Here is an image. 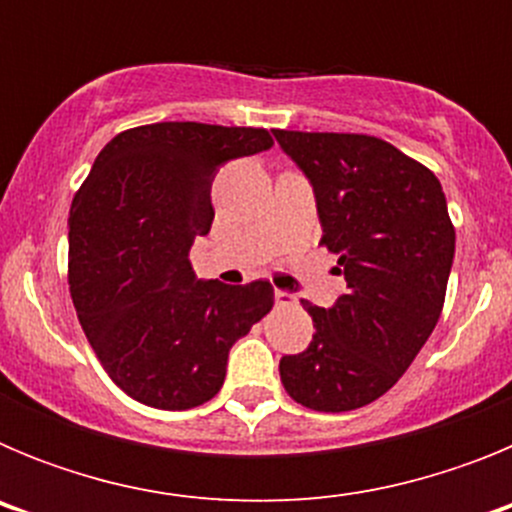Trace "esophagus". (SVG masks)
<instances>
[{
    "label": "esophagus",
    "instance_id": "obj_1",
    "mask_svg": "<svg viewBox=\"0 0 512 512\" xmlns=\"http://www.w3.org/2000/svg\"><path fill=\"white\" fill-rule=\"evenodd\" d=\"M274 300H277V305H279V307L297 305V297L292 295V292H282V289H277V295H274Z\"/></svg>",
    "mask_w": 512,
    "mask_h": 512
}]
</instances>
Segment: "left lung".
Listing matches in <instances>:
<instances>
[{
	"mask_svg": "<svg viewBox=\"0 0 512 512\" xmlns=\"http://www.w3.org/2000/svg\"><path fill=\"white\" fill-rule=\"evenodd\" d=\"M315 189L323 238L346 295L302 300L315 333L282 356L287 395L318 413L364 408L395 387L433 333L446 300L454 223L441 182L392 143L364 133L274 130Z\"/></svg>",
	"mask_w": 512,
	"mask_h": 512,
	"instance_id": "obj_1",
	"label": "left lung"
}]
</instances>
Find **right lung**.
<instances>
[{
	"label": "right lung",
	"instance_id": "add662e5",
	"mask_svg": "<svg viewBox=\"0 0 512 512\" xmlns=\"http://www.w3.org/2000/svg\"><path fill=\"white\" fill-rule=\"evenodd\" d=\"M274 146L264 128L153 122L99 151L69 215V289L99 364L125 395L189 410L220 392L228 351L274 307L266 279L225 287L189 264L210 233L230 158Z\"/></svg>",
	"mask_w": 512,
	"mask_h": 512
}]
</instances>
